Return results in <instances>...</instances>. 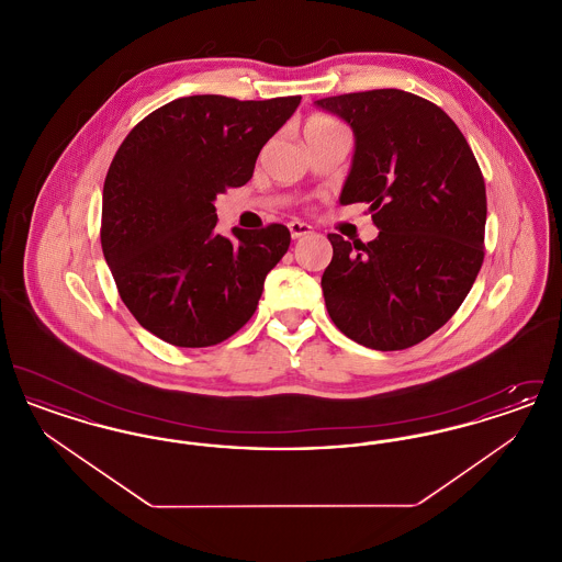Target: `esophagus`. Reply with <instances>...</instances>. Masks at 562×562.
<instances>
[{
	"label": "esophagus",
	"instance_id": "obj_1",
	"mask_svg": "<svg viewBox=\"0 0 562 562\" xmlns=\"http://www.w3.org/2000/svg\"><path fill=\"white\" fill-rule=\"evenodd\" d=\"M289 232H291L293 240H299V238H303V236L314 234V227H312L310 223H303V221H291V223H289Z\"/></svg>",
	"mask_w": 562,
	"mask_h": 562
}]
</instances>
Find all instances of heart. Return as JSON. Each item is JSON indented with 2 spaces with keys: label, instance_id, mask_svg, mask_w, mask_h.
Segmentation results:
<instances>
[{
  "label": "heart",
  "instance_id": "obj_1",
  "mask_svg": "<svg viewBox=\"0 0 562 562\" xmlns=\"http://www.w3.org/2000/svg\"><path fill=\"white\" fill-rule=\"evenodd\" d=\"M335 126H339V124H337V122H333L330 117L314 115V117L307 122L305 131H326V128H335Z\"/></svg>",
  "mask_w": 562,
  "mask_h": 562
}]
</instances>
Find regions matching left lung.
<instances>
[{
    "instance_id": "obj_1",
    "label": "left lung",
    "mask_w": 562,
    "mask_h": 562,
    "mask_svg": "<svg viewBox=\"0 0 562 562\" xmlns=\"http://www.w3.org/2000/svg\"><path fill=\"white\" fill-rule=\"evenodd\" d=\"M314 105L351 128L353 156L339 202H367L379 229L369 244L328 234V316L364 348H411L449 322L481 271V168L453 120L411 92L383 88Z\"/></svg>"
}]
</instances>
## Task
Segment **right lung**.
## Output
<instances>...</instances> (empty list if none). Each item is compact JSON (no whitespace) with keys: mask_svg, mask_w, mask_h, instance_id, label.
<instances>
[{"mask_svg":"<svg viewBox=\"0 0 562 562\" xmlns=\"http://www.w3.org/2000/svg\"><path fill=\"white\" fill-rule=\"evenodd\" d=\"M299 103L183 97L120 145L103 188V255L124 305L161 341L216 346L255 314L291 232L268 225L221 236L214 200L250 181L259 151Z\"/></svg>","mask_w":562,"mask_h":562,"instance_id":"1","label":"right lung"}]
</instances>
